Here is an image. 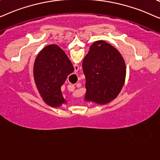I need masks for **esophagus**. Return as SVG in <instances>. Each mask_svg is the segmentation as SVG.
I'll use <instances>...</instances> for the list:
<instances>
[{
  "mask_svg": "<svg viewBox=\"0 0 160 160\" xmlns=\"http://www.w3.org/2000/svg\"><path fill=\"white\" fill-rule=\"evenodd\" d=\"M76 67H78V66H76ZM79 69V67H76V69ZM77 71H78V70H77Z\"/></svg>",
  "mask_w": 160,
  "mask_h": 160,
  "instance_id": "obj_1",
  "label": "esophagus"
}]
</instances>
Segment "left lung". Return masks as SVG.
Returning a JSON list of instances; mask_svg holds the SVG:
<instances>
[{"label":"left lung","instance_id":"8db88e82","mask_svg":"<svg viewBox=\"0 0 160 160\" xmlns=\"http://www.w3.org/2000/svg\"><path fill=\"white\" fill-rule=\"evenodd\" d=\"M86 76V101L105 105L116 99L126 78V65L121 53L105 41L91 44L82 61Z\"/></svg>","mask_w":160,"mask_h":160}]
</instances>
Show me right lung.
Segmentation results:
<instances>
[{"label":"right lung","mask_w":160,"mask_h":160,"mask_svg":"<svg viewBox=\"0 0 160 160\" xmlns=\"http://www.w3.org/2000/svg\"><path fill=\"white\" fill-rule=\"evenodd\" d=\"M74 71L64 51L56 44L42 49L34 62L33 77L36 86L46 104L58 108L66 103L61 87Z\"/></svg>","instance_id":"obj_1"}]
</instances>
